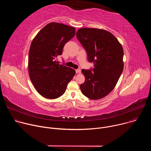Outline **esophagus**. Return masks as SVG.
<instances>
[{"label": "esophagus", "instance_id": "esophagus-1", "mask_svg": "<svg viewBox=\"0 0 151 151\" xmlns=\"http://www.w3.org/2000/svg\"><path fill=\"white\" fill-rule=\"evenodd\" d=\"M75 71H76V73H81V71L80 69H76Z\"/></svg>", "mask_w": 151, "mask_h": 151}]
</instances>
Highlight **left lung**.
Instances as JSON below:
<instances>
[{"label": "left lung", "instance_id": "obj_1", "mask_svg": "<svg viewBox=\"0 0 151 151\" xmlns=\"http://www.w3.org/2000/svg\"><path fill=\"white\" fill-rule=\"evenodd\" d=\"M76 37L93 62L92 70H82L85 82L80 85L82 94L91 100L108 95L115 88L123 71L124 51L120 42L109 32L95 28H81Z\"/></svg>", "mask_w": 151, "mask_h": 151}]
</instances>
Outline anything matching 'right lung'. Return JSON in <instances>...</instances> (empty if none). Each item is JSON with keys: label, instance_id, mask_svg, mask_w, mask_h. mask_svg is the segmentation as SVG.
<instances>
[{"label": "right lung", "instance_id": "obj_1", "mask_svg": "<svg viewBox=\"0 0 151 151\" xmlns=\"http://www.w3.org/2000/svg\"><path fill=\"white\" fill-rule=\"evenodd\" d=\"M75 35V29L51 22L42 28L33 39L29 54L30 79L36 91L45 98L55 99L65 92L75 70L59 64L57 56Z\"/></svg>", "mask_w": 151, "mask_h": 151}]
</instances>
